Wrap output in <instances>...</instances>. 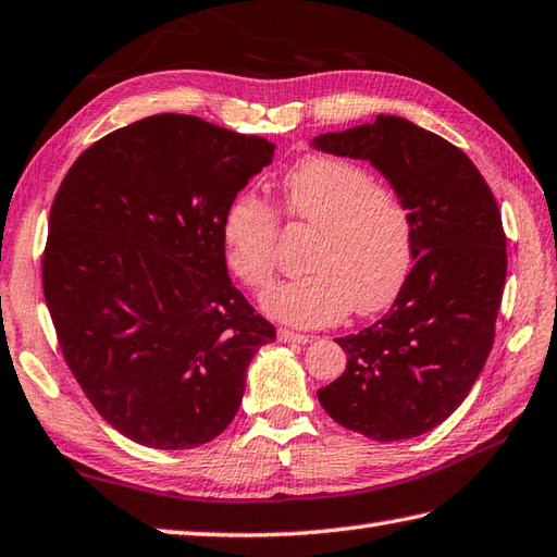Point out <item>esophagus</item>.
<instances>
[{
  "instance_id": "34e87169",
  "label": "esophagus",
  "mask_w": 557,
  "mask_h": 557,
  "mask_svg": "<svg viewBox=\"0 0 557 557\" xmlns=\"http://www.w3.org/2000/svg\"><path fill=\"white\" fill-rule=\"evenodd\" d=\"M278 341H281V343H298V345H305V343L312 341V336H307V333L290 331V329H281V331H278Z\"/></svg>"
}]
</instances>
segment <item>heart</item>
Instances as JSON below:
<instances>
[{
    "label": "heart",
    "instance_id": "obj_1",
    "mask_svg": "<svg viewBox=\"0 0 557 557\" xmlns=\"http://www.w3.org/2000/svg\"><path fill=\"white\" fill-rule=\"evenodd\" d=\"M283 212L319 231L312 274L262 295V310L293 326L336 324L348 312L372 314L398 298L412 267V221L400 195L362 164L312 154L281 178ZM228 269L264 288L276 271L278 219L255 193H238L221 219Z\"/></svg>",
    "mask_w": 557,
    "mask_h": 557
}]
</instances>
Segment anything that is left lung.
<instances>
[{
	"label": "left lung",
	"mask_w": 557,
	"mask_h": 557,
	"mask_svg": "<svg viewBox=\"0 0 557 557\" xmlns=\"http://www.w3.org/2000/svg\"><path fill=\"white\" fill-rule=\"evenodd\" d=\"M312 147L362 159L391 183L414 259L388 314L336 338L348 364L319 403L372 441L422 436L460 407L491 352L508 271L496 197L462 150L400 116L321 133Z\"/></svg>",
	"instance_id": "left-lung-1"
}]
</instances>
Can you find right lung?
<instances>
[{"mask_svg": "<svg viewBox=\"0 0 557 557\" xmlns=\"http://www.w3.org/2000/svg\"><path fill=\"white\" fill-rule=\"evenodd\" d=\"M274 143L185 114L104 135L49 212L42 288L61 352L119 434L157 450L209 443L247 367L276 338L226 269L221 219Z\"/></svg>", "mask_w": 557, "mask_h": 557, "instance_id": "1", "label": "right lung"}]
</instances>
